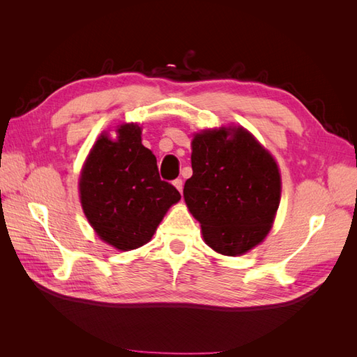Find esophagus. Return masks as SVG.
<instances>
[{
	"label": "esophagus",
	"instance_id": "34e87169",
	"mask_svg": "<svg viewBox=\"0 0 357 357\" xmlns=\"http://www.w3.org/2000/svg\"><path fill=\"white\" fill-rule=\"evenodd\" d=\"M172 185H174V186L178 189L180 193L183 192V180H181V178H176L174 181H172Z\"/></svg>",
	"mask_w": 357,
	"mask_h": 357
}]
</instances>
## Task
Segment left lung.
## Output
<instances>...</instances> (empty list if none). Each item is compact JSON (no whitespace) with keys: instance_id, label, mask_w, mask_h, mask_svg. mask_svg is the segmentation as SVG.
<instances>
[{"instance_id":"obj_1","label":"left lung","mask_w":357,"mask_h":357,"mask_svg":"<svg viewBox=\"0 0 357 357\" xmlns=\"http://www.w3.org/2000/svg\"><path fill=\"white\" fill-rule=\"evenodd\" d=\"M193 174L183 195L204 241L226 256L243 255L271 229L282 180L273 156L244 128L204 131L192 142Z\"/></svg>"}]
</instances>
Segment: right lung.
Instances as JSON below:
<instances>
[{"mask_svg":"<svg viewBox=\"0 0 357 357\" xmlns=\"http://www.w3.org/2000/svg\"><path fill=\"white\" fill-rule=\"evenodd\" d=\"M117 139L101 135L80 177L83 211L100 238L134 250L152 238L180 192L160 180L156 158L142 144V128L119 126Z\"/></svg>","mask_w":357,"mask_h":357,"instance_id":"1","label":"right lung"}]
</instances>
